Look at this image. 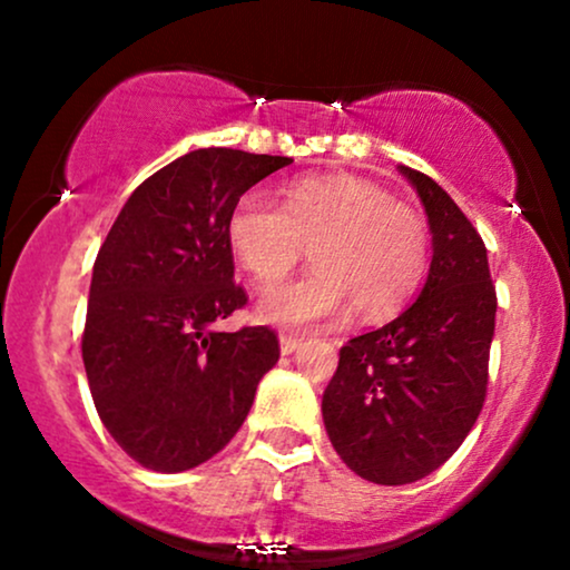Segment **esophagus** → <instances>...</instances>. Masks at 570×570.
<instances>
[{"label":"esophagus","mask_w":570,"mask_h":570,"mask_svg":"<svg viewBox=\"0 0 570 570\" xmlns=\"http://www.w3.org/2000/svg\"><path fill=\"white\" fill-rule=\"evenodd\" d=\"M278 343H281V353H284V356H289V353H294V351L299 348V345H303V337L281 335V337H278Z\"/></svg>","instance_id":"obj_1"}]
</instances>
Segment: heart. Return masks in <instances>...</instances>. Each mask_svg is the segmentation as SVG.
<instances>
[{
	"mask_svg": "<svg viewBox=\"0 0 570 570\" xmlns=\"http://www.w3.org/2000/svg\"><path fill=\"white\" fill-rule=\"evenodd\" d=\"M227 244L259 286L278 284L307 246L316 271L259 303V316L292 326L337 318L351 305L362 318L394 316L429 259L417 212L353 176L294 181L281 208L257 189L244 193L227 217Z\"/></svg>",
	"mask_w": 570,
	"mask_h": 570,
	"instance_id": "1",
	"label": "heart"
}]
</instances>
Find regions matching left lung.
<instances>
[{"label": "left lung", "mask_w": 570, "mask_h": 570, "mask_svg": "<svg viewBox=\"0 0 570 570\" xmlns=\"http://www.w3.org/2000/svg\"><path fill=\"white\" fill-rule=\"evenodd\" d=\"M429 217L431 265L402 316L348 340L322 399L332 448L377 485H407L461 448L488 391L495 286L488 248L434 179L399 166Z\"/></svg>", "instance_id": "8db88e82"}]
</instances>
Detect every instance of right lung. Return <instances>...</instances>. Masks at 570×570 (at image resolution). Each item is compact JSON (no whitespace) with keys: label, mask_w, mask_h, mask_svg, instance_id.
<instances>
[{"label":"right lung","mask_w":570,"mask_h":570,"mask_svg":"<svg viewBox=\"0 0 570 570\" xmlns=\"http://www.w3.org/2000/svg\"><path fill=\"white\" fill-rule=\"evenodd\" d=\"M289 163L227 147L181 155L134 189L98 248L85 372L112 440L153 472L217 455L276 367V332L212 324L246 305L227 244L235 200Z\"/></svg>","instance_id":"obj_1"}]
</instances>
